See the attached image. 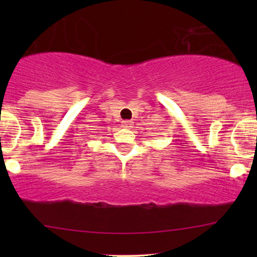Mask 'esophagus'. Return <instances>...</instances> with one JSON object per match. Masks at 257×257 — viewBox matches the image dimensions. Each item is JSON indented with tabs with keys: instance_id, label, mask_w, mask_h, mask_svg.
Instances as JSON below:
<instances>
[{
	"instance_id": "obj_1",
	"label": "esophagus",
	"mask_w": 257,
	"mask_h": 257,
	"mask_svg": "<svg viewBox=\"0 0 257 257\" xmlns=\"http://www.w3.org/2000/svg\"><path fill=\"white\" fill-rule=\"evenodd\" d=\"M122 126H123V128H132L133 122H132V120H123Z\"/></svg>"
}]
</instances>
